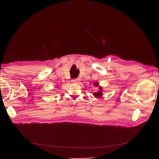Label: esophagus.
Here are the masks:
<instances>
[{
	"label": "esophagus",
	"mask_w": 159,
	"mask_h": 159,
	"mask_svg": "<svg viewBox=\"0 0 159 159\" xmlns=\"http://www.w3.org/2000/svg\"><path fill=\"white\" fill-rule=\"evenodd\" d=\"M72 81V82H74V83H78V82H79L80 79H73Z\"/></svg>",
	"instance_id": "esophagus-1"
}]
</instances>
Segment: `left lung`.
Listing matches in <instances>:
<instances>
[{"mask_svg": "<svg viewBox=\"0 0 159 159\" xmlns=\"http://www.w3.org/2000/svg\"><path fill=\"white\" fill-rule=\"evenodd\" d=\"M94 85L95 87H98V89H99V90H98V91H97L96 93H94L93 95H94L96 98H101V97L102 96V88L101 86H99V84H98V82H94Z\"/></svg>", "mask_w": 159, "mask_h": 159, "instance_id": "8db88e82", "label": "left lung"}]
</instances>
